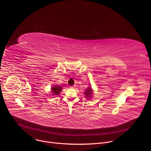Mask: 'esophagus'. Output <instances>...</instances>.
I'll return each instance as SVG.
<instances>
[{"instance_id":"obj_1","label":"esophagus","mask_w":151,"mask_h":151,"mask_svg":"<svg viewBox=\"0 0 151 151\" xmlns=\"http://www.w3.org/2000/svg\"><path fill=\"white\" fill-rule=\"evenodd\" d=\"M70 88H75V86H71Z\"/></svg>"}]
</instances>
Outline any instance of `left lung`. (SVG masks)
<instances>
[{
  "instance_id": "8db88e82",
  "label": "left lung",
  "mask_w": 151,
  "mask_h": 151,
  "mask_svg": "<svg viewBox=\"0 0 151 151\" xmlns=\"http://www.w3.org/2000/svg\"><path fill=\"white\" fill-rule=\"evenodd\" d=\"M83 94L85 95V97L88 100H90L93 97V96L94 94V91L92 89L91 85H90V87H88L87 89H86V90L84 91Z\"/></svg>"
}]
</instances>
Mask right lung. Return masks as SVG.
<instances>
[{
	"label": "right lung",
	"instance_id": "add662e5",
	"mask_svg": "<svg viewBox=\"0 0 151 151\" xmlns=\"http://www.w3.org/2000/svg\"><path fill=\"white\" fill-rule=\"evenodd\" d=\"M62 90V87L60 85H54L51 88V95L58 96Z\"/></svg>",
	"mask_w": 151,
	"mask_h": 151
}]
</instances>
